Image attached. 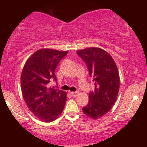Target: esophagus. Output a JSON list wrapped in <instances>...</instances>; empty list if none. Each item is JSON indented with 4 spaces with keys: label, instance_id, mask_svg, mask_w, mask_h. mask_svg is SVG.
<instances>
[{
    "label": "esophagus",
    "instance_id": "obj_1",
    "mask_svg": "<svg viewBox=\"0 0 147 147\" xmlns=\"http://www.w3.org/2000/svg\"><path fill=\"white\" fill-rule=\"evenodd\" d=\"M70 94H71L72 97H77V96L78 95L79 92L78 91H76V92H70Z\"/></svg>",
    "mask_w": 147,
    "mask_h": 147
}]
</instances>
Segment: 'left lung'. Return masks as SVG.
<instances>
[{"label": "left lung", "mask_w": 147, "mask_h": 147, "mask_svg": "<svg viewBox=\"0 0 147 147\" xmlns=\"http://www.w3.org/2000/svg\"><path fill=\"white\" fill-rule=\"evenodd\" d=\"M87 64L89 74L95 81L93 92L89 94V102L82 109L92 119H99L111 110L117 100L119 89V71L112 57L100 48H86L77 51Z\"/></svg>", "instance_id": "left-lung-1"}]
</instances>
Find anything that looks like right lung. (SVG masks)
Wrapping results in <instances>:
<instances>
[{
    "label": "right lung",
    "mask_w": 147,
    "mask_h": 147,
    "mask_svg": "<svg viewBox=\"0 0 147 147\" xmlns=\"http://www.w3.org/2000/svg\"><path fill=\"white\" fill-rule=\"evenodd\" d=\"M68 51L42 48L25 62L21 77L22 95L28 109L43 122L57 119L67 99L66 92L48 88L50 79L56 81L55 69Z\"/></svg>",
    "instance_id": "right-lung-1"
}]
</instances>
